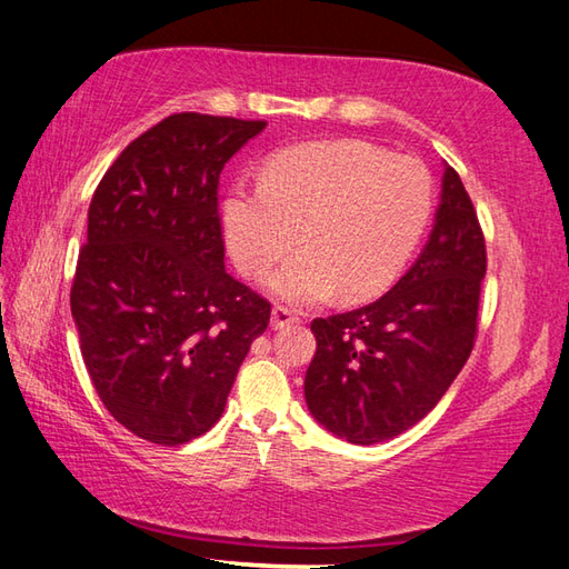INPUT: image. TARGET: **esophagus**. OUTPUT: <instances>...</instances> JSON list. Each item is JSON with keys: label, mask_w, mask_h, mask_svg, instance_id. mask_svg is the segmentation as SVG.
Returning <instances> with one entry per match:
<instances>
[{"label": "esophagus", "mask_w": 569, "mask_h": 569, "mask_svg": "<svg viewBox=\"0 0 569 569\" xmlns=\"http://www.w3.org/2000/svg\"><path fill=\"white\" fill-rule=\"evenodd\" d=\"M289 323H299V317L295 313V309H289L284 305H277L272 309V328H282Z\"/></svg>", "instance_id": "34e87169"}]
</instances>
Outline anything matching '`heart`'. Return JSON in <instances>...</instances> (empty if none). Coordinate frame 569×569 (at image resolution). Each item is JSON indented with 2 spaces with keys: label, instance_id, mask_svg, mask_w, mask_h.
I'll use <instances>...</instances> for the list:
<instances>
[{
  "label": "heart",
  "instance_id": "obj_1",
  "mask_svg": "<svg viewBox=\"0 0 569 569\" xmlns=\"http://www.w3.org/2000/svg\"><path fill=\"white\" fill-rule=\"evenodd\" d=\"M433 211V178L421 160L365 141L301 143L272 156L262 187L223 201V236L238 270L270 274L282 299L365 301L397 282Z\"/></svg>",
  "mask_w": 569,
  "mask_h": 569
}]
</instances>
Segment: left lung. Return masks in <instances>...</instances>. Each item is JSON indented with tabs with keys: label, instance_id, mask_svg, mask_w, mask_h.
Segmentation results:
<instances>
[{
	"label": "left lung",
	"instance_id": "obj_1",
	"mask_svg": "<svg viewBox=\"0 0 569 569\" xmlns=\"http://www.w3.org/2000/svg\"><path fill=\"white\" fill-rule=\"evenodd\" d=\"M487 248L460 174L446 166L431 238L385 297L313 319L309 411L333 436L372 446L409 431L446 395L477 338Z\"/></svg>",
	"mask_w": 569,
	"mask_h": 569
}]
</instances>
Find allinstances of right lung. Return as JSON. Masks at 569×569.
<instances>
[{"mask_svg":"<svg viewBox=\"0 0 569 569\" xmlns=\"http://www.w3.org/2000/svg\"><path fill=\"white\" fill-rule=\"evenodd\" d=\"M264 126L172 113L94 189L70 309L99 399L150 443L207 433L270 323V301L226 272L219 217V174Z\"/></svg>","mask_w":569,"mask_h":569,"instance_id":"add662e5","label":"right lung"}]
</instances>
